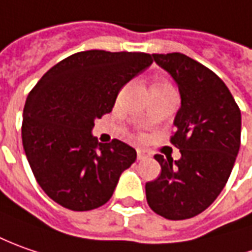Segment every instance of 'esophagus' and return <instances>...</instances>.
Instances as JSON below:
<instances>
[{
  "instance_id": "esophagus-1",
  "label": "esophagus",
  "mask_w": 252,
  "mask_h": 252,
  "mask_svg": "<svg viewBox=\"0 0 252 252\" xmlns=\"http://www.w3.org/2000/svg\"><path fill=\"white\" fill-rule=\"evenodd\" d=\"M136 158H138V160H143V159H146L148 158V153L142 151V149H138L136 151Z\"/></svg>"
}]
</instances>
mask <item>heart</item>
<instances>
[{"label":"heart","mask_w":252,"mask_h":252,"mask_svg":"<svg viewBox=\"0 0 252 252\" xmlns=\"http://www.w3.org/2000/svg\"><path fill=\"white\" fill-rule=\"evenodd\" d=\"M173 91V88H171V85L169 82H166V81H156V82L152 85V89L151 92H169Z\"/></svg>","instance_id":"heart-1"}]
</instances>
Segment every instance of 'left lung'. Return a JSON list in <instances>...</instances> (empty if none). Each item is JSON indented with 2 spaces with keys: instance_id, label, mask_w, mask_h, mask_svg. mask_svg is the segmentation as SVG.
<instances>
[{
  "instance_id": "obj_1",
  "label": "left lung",
  "mask_w": 252,
  "mask_h": 252,
  "mask_svg": "<svg viewBox=\"0 0 252 252\" xmlns=\"http://www.w3.org/2000/svg\"><path fill=\"white\" fill-rule=\"evenodd\" d=\"M152 58L180 92L171 142L181 158L155 156L161 173L146 183V201L163 218L183 220L204 212L226 186L240 149L241 113L224 82L198 61L181 53Z\"/></svg>"
}]
</instances>
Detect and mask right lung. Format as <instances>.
Instances as JSON below:
<instances>
[{
	"label": "right lung",
	"instance_id": "add662e5",
	"mask_svg": "<svg viewBox=\"0 0 252 252\" xmlns=\"http://www.w3.org/2000/svg\"><path fill=\"white\" fill-rule=\"evenodd\" d=\"M152 64L145 53L88 50L48 69L23 109L22 142L41 189L71 211L109 201L121 173L136 159L129 145L100 143L94 120L110 113L118 92Z\"/></svg>",
	"mask_w": 252,
	"mask_h": 252
}]
</instances>
